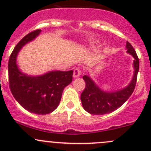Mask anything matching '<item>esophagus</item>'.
I'll use <instances>...</instances> for the list:
<instances>
[{
  "label": "esophagus",
  "mask_w": 151,
  "mask_h": 151,
  "mask_svg": "<svg viewBox=\"0 0 151 151\" xmlns=\"http://www.w3.org/2000/svg\"><path fill=\"white\" fill-rule=\"evenodd\" d=\"M81 75V71L79 70V68H76L74 70V74H73V77L74 78H77V77H79Z\"/></svg>",
  "instance_id": "esophagus-1"
}]
</instances>
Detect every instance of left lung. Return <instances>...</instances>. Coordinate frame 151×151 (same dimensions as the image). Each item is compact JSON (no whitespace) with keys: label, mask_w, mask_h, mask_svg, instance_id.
I'll return each instance as SVG.
<instances>
[{"label":"left lung","mask_w":151,"mask_h":151,"mask_svg":"<svg viewBox=\"0 0 151 151\" xmlns=\"http://www.w3.org/2000/svg\"><path fill=\"white\" fill-rule=\"evenodd\" d=\"M125 47L127 54L134 58L133 76L126 87L115 91H105L94 82L89 74L83 76L86 87L81 94V101L82 107L89 113L95 115L110 113L121 107L133 92L139 70V59L135 49L128 41Z\"/></svg>","instance_id":"8db88e82"}]
</instances>
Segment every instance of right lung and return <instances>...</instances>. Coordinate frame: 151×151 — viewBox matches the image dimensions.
Wrapping results in <instances>:
<instances>
[{"label": "right lung", "mask_w": 151, "mask_h": 151, "mask_svg": "<svg viewBox=\"0 0 151 151\" xmlns=\"http://www.w3.org/2000/svg\"><path fill=\"white\" fill-rule=\"evenodd\" d=\"M38 29L25 36L16 46L8 62V77L11 92L25 110L38 115L52 112L59 105L64 89L72 82L73 70H53L34 76L23 72L17 57L23 46L41 34Z\"/></svg>", "instance_id": "right-lung-1"}]
</instances>
